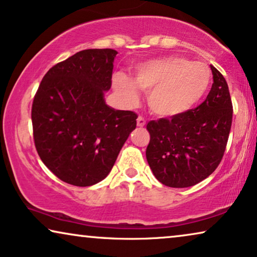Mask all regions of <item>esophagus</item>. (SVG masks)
Instances as JSON below:
<instances>
[{
	"label": "esophagus",
	"mask_w": 257,
	"mask_h": 257,
	"mask_svg": "<svg viewBox=\"0 0 257 257\" xmlns=\"http://www.w3.org/2000/svg\"><path fill=\"white\" fill-rule=\"evenodd\" d=\"M146 125V119L142 117V116H139L138 117V126H140V128H142V126Z\"/></svg>",
	"instance_id": "esophagus-1"
}]
</instances>
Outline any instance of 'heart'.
<instances>
[{
  "mask_svg": "<svg viewBox=\"0 0 257 257\" xmlns=\"http://www.w3.org/2000/svg\"><path fill=\"white\" fill-rule=\"evenodd\" d=\"M211 84V71L203 62H190L180 56L148 61L135 68V76L118 73L112 85L126 104L139 101V88L149 91L148 103L163 117L182 115L203 100Z\"/></svg>",
  "mask_w": 257,
  "mask_h": 257,
  "instance_id": "b5f03b06",
  "label": "heart"
}]
</instances>
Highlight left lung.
Here are the masks:
<instances>
[{"instance_id":"1","label":"left lung","mask_w":257,"mask_h":257,"mask_svg":"<svg viewBox=\"0 0 257 257\" xmlns=\"http://www.w3.org/2000/svg\"><path fill=\"white\" fill-rule=\"evenodd\" d=\"M214 83L198 107L147 124L150 141L146 156L154 176L164 186H195L215 172L223 157L231 128L228 84L210 66Z\"/></svg>"}]
</instances>
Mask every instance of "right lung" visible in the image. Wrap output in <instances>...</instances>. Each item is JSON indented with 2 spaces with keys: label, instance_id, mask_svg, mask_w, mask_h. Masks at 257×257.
<instances>
[{
  "label": "right lung",
  "instance_id": "1",
  "mask_svg": "<svg viewBox=\"0 0 257 257\" xmlns=\"http://www.w3.org/2000/svg\"><path fill=\"white\" fill-rule=\"evenodd\" d=\"M114 49H87L55 64L34 97V141L47 168L76 187L108 176L136 128L138 115L104 101L111 87Z\"/></svg>",
  "mask_w": 257,
  "mask_h": 257
}]
</instances>
